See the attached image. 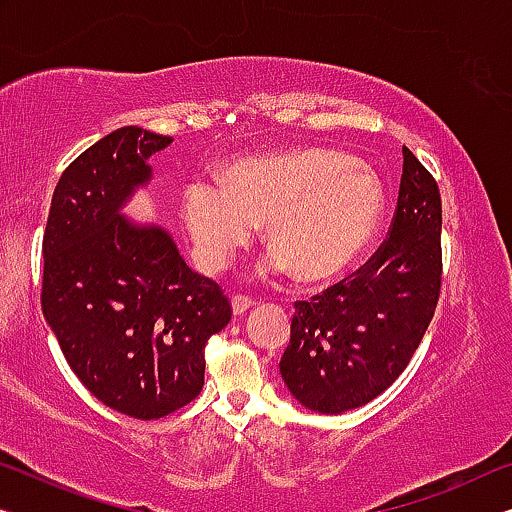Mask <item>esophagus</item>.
Listing matches in <instances>:
<instances>
[{
	"mask_svg": "<svg viewBox=\"0 0 512 512\" xmlns=\"http://www.w3.org/2000/svg\"><path fill=\"white\" fill-rule=\"evenodd\" d=\"M253 305H255V301L250 299V296H246V294H234V296H232V310H234V315H243V312L253 308Z\"/></svg>",
	"mask_w": 512,
	"mask_h": 512,
	"instance_id": "obj_1",
	"label": "esophagus"
}]
</instances>
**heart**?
<instances>
[{
  "instance_id": "1",
  "label": "heart",
  "mask_w": 512,
  "mask_h": 512,
  "mask_svg": "<svg viewBox=\"0 0 512 512\" xmlns=\"http://www.w3.org/2000/svg\"><path fill=\"white\" fill-rule=\"evenodd\" d=\"M379 177L338 149L308 147L236 160L225 186L195 179L183 190V220L207 269H220L266 223V271L329 282L354 266L384 223Z\"/></svg>"
}]
</instances>
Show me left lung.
<instances>
[{"label": "left lung", "mask_w": 512, "mask_h": 512, "mask_svg": "<svg viewBox=\"0 0 512 512\" xmlns=\"http://www.w3.org/2000/svg\"><path fill=\"white\" fill-rule=\"evenodd\" d=\"M398 207L379 250L352 276L294 303L280 358L289 393L317 414L363 407L407 368L441 289L439 186L402 147Z\"/></svg>", "instance_id": "obj_1"}]
</instances>
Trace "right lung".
I'll return each mask as SVG.
<instances>
[{"instance_id":"right-lung-1","label":"right lung","mask_w":512,"mask_h":512,"mask_svg":"<svg viewBox=\"0 0 512 512\" xmlns=\"http://www.w3.org/2000/svg\"><path fill=\"white\" fill-rule=\"evenodd\" d=\"M170 142L124 126L91 144L61 174L43 236L41 305L61 352L91 395L142 421L200 395L204 347L232 319L170 232L121 213Z\"/></svg>"}]
</instances>
